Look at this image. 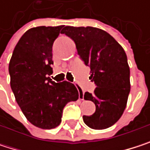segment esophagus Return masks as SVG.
<instances>
[{"mask_svg": "<svg viewBox=\"0 0 150 150\" xmlns=\"http://www.w3.org/2000/svg\"><path fill=\"white\" fill-rule=\"evenodd\" d=\"M75 87L77 88L78 92H79V99H80V100H83V98H84V91H83V89H82L78 84H76Z\"/></svg>", "mask_w": 150, "mask_h": 150, "instance_id": "34e87169", "label": "esophagus"}]
</instances>
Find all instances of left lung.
Instances as JSON below:
<instances>
[{
	"label": "left lung",
	"instance_id": "1",
	"mask_svg": "<svg viewBox=\"0 0 150 150\" xmlns=\"http://www.w3.org/2000/svg\"><path fill=\"white\" fill-rule=\"evenodd\" d=\"M62 34L75 42L78 54L90 68L89 79L96 85L93 94H84L85 100L96 104L92 115H83L85 124L94 129L111 127L123 114L130 91V71L124 49L97 28L67 26Z\"/></svg>",
	"mask_w": 150,
	"mask_h": 150
}]
</instances>
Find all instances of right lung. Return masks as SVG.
Listing matches in <instances>:
<instances>
[{
	"instance_id": "add662e5",
	"label": "right lung",
	"mask_w": 150,
	"mask_h": 150,
	"mask_svg": "<svg viewBox=\"0 0 150 150\" xmlns=\"http://www.w3.org/2000/svg\"><path fill=\"white\" fill-rule=\"evenodd\" d=\"M62 27L28 29L15 46L8 66L17 103L28 122L43 129L59 126L65 105L79 98L73 83L55 82L48 77L53 73V43Z\"/></svg>"
}]
</instances>
